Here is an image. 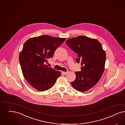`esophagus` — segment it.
I'll list each match as a JSON object with an SVG mask.
<instances>
[{
    "label": "esophagus",
    "instance_id": "esophagus-1",
    "mask_svg": "<svg viewBox=\"0 0 125 125\" xmlns=\"http://www.w3.org/2000/svg\"><path fill=\"white\" fill-rule=\"evenodd\" d=\"M67 72H62V73L64 74V75H66V74H67Z\"/></svg>",
    "mask_w": 125,
    "mask_h": 125
}]
</instances>
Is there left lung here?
Here are the masks:
<instances>
[{
    "mask_svg": "<svg viewBox=\"0 0 125 125\" xmlns=\"http://www.w3.org/2000/svg\"><path fill=\"white\" fill-rule=\"evenodd\" d=\"M66 44L77 54L76 61L81 65V70L75 72L76 79L71 85L77 91H86L98 82L104 72L105 52L98 40L84 36L71 38Z\"/></svg>",
    "mask_w": 125,
    "mask_h": 125,
    "instance_id": "8db88e82",
    "label": "left lung"
}]
</instances>
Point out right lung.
Returning <instances> with one entry per match:
<instances>
[{
    "label": "right lung",
    "mask_w": 125,
    "mask_h": 125,
    "mask_svg": "<svg viewBox=\"0 0 125 125\" xmlns=\"http://www.w3.org/2000/svg\"><path fill=\"white\" fill-rule=\"evenodd\" d=\"M65 40L42 35L31 38L24 44L19 56L21 70L26 80L36 89H49L61 76L60 72L45 63Z\"/></svg>",
    "instance_id": "obj_1"
}]
</instances>
